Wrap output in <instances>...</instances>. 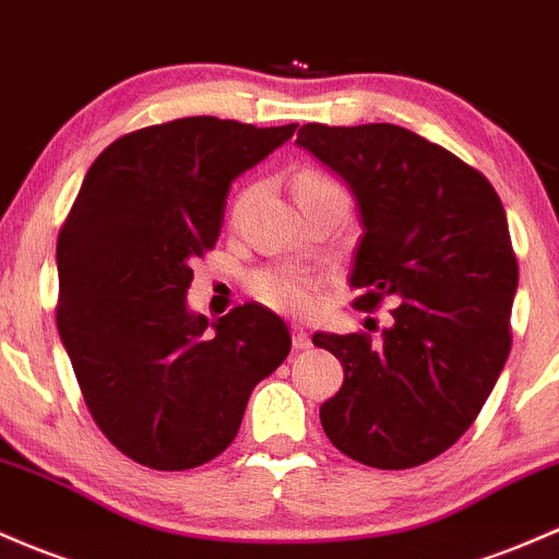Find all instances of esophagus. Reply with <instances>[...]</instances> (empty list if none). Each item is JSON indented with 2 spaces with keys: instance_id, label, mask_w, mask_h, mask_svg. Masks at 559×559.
<instances>
[{
  "instance_id": "34e87169",
  "label": "esophagus",
  "mask_w": 559,
  "mask_h": 559,
  "mask_svg": "<svg viewBox=\"0 0 559 559\" xmlns=\"http://www.w3.org/2000/svg\"><path fill=\"white\" fill-rule=\"evenodd\" d=\"M292 342H294V347H297V349H310L312 347L310 334L302 326H292Z\"/></svg>"
}]
</instances>
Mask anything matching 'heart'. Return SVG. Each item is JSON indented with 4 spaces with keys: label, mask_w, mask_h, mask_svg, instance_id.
Returning <instances> with one entry per match:
<instances>
[{
    "label": "heart",
    "mask_w": 559,
    "mask_h": 559,
    "mask_svg": "<svg viewBox=\"0 0 559 559\" xmlns=\"http://www.w3.org/2000/svg\"><path fill=\"white\" fill-rule=\"evenodd\" d=\"M323 193H342V188L336 186L334 180H329L326 175H318V171H302V175L297 177L299 199ZM243 199H247V195H243ZM243 199L238 201V210H241ZM251 292H254V297H260L262 302L270 305V308L284 312H302L312 308L316 281H312L310 275L299 273V270H265V273H257L254 278H251Z\"/></svg>",
    "instance_id": "1"
}]
</instances>
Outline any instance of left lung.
I'll return each mask as SVG.
<instances>
[{
    "label": "left lung",
    "instance_id": "obj_1",
    "mask_svg": "<svg viewBox=\"0 0 559 559\" xmlns=\"http://www.w3.org/2000/svg\"><path fill=\"white\" fill-rule=\"evenodd\" d=\"M297 145L358 204L355 308L395 305L379 342L312 334L345 369L321 406L323 432L369 467H419L467 432L512 347L518 260L504 206L480 171L403 127L302 124Z\"/></svg>",
    "mask_w": 559,
    "mask_h": 559
}]
</instances>
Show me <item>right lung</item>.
Wrapping results in <instances>:
<instances>
[{
	"label": "right lung",
	"mask_w": 559,
	"mask_h": 559,
	"mask_svg": "<svg viewBox=\"0 0 559 559\" xmlns=\"http://www.w3.org/2000/svg\"><path fill=\"white\" fill-rule=\"evenodd\" d=\"M188 116L114 140L58 236V331L92 419L151 469L219 456L249 395L286 360V323L249 302L210 323L188 310L190 262L219 238L238 175L292 138Z\"/></svg>",
	"instance_id": "1"
}]
</instances>
